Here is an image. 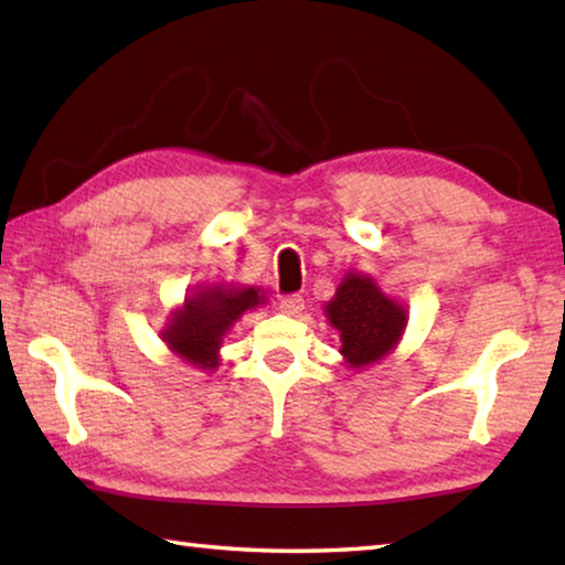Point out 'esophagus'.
I'll return each instance as SVG.
<instances>
[{
	"instance_id": "1",
	"label": "esophagus",
	"mask_w": 565,
	"mask_h": 565,
	"mask_svg": "<svg viewBox=\"0 0 565 565\" xmlns=\"http://www.w3.org/2000/svg\"><path fill=\"white\" fill-rule=\"evenodd\" d=\"M279 309L284 311V313H289V317H299V313L303 311V299L299 294H291V296H286V299H281V306Z\"/></svg>"
}]
</instances>
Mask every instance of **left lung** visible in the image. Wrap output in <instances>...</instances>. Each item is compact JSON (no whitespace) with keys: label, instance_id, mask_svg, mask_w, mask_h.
I'll list each match as a JSON object with an SVG mask.
<instances>
[{"label":"left lung","instance_id":"obj_1","mask_svg":"<svg viewBox=\"0 0 565 565\" xmlns=\"http://www.w3.org/2000/svg\"><path fill=\"white\" fill-rule=\"evenodd\" d=\"M323 311L341 333V356L351 369L369 366L394 351L408 321L406 306L381 291L371 276L356 271L343 276Z\"/></svg>","mask_w":565,"mask_h":565}]
</instances>
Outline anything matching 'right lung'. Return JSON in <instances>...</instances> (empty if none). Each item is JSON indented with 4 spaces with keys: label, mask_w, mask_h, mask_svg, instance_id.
I'll return each mask as SVG.
<instances>
[{
    "label": "right lung",
    "mask_w": 565,
    "mask_h": 565,
    "mask_svg": "<svg viewBox=\"0 0 565 565\" xmlns=\"http://www.w3.org/2000/svg\"><path fill=\"white\" fill-rule=\"evenodd\" d=\"M264 301L266 296L254 286H206L186 296L184 306L171 313L167 329H161V339L191 366L214 371L226 331L244 311H252Z\"/></svg>",
    "instance_id": "obj_1"
}]
</instances>
